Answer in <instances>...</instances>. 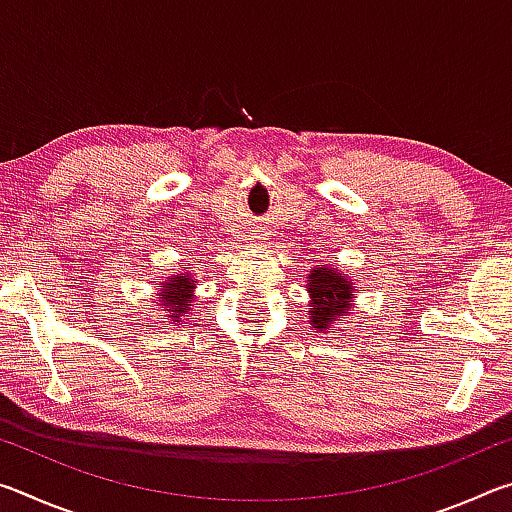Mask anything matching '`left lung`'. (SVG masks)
<instances>
[{"label":"left lung","instance_id":"1","mask_svg":"<svg viewBox=\"0 0 512 512\" xmlns=\"http://www.w3.org/2000/svg\"><path fill=\"white\" fill-rule=\"evenodd\" d=\"M309 293L311 302V325L318 327L320 332L329 329L332 320L348 314V302L354 296L352 284L345 280L341 273H334L332 268H318L311 271Z\"/></svg>","mask_w":512,"mask_h":512}]
</instances>
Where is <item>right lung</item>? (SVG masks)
I'll return each mask as SVG.
<instances>
[{
  "mask_svg": "<svg viewBox=\"0 0 512 512\" xmlns=\"http://www.w3.org/2000/svg\"><path fill=\"white\" fill-rule=\"evenodd\" d=\"M192 289H194V280L189 275H173L171 280L164 284V298L162 305L167 307V311H173V318L187 314L189 302H192Z\"/></svg>",
  "mask_w": 512,
  "mask_h": 512,
  "instance_id": "right-lung-1",
  "label": "right lung"
}]
</instances>
